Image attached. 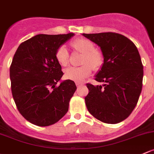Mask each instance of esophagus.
I'll return each mask as SVG.
<instances>
[{
    "label": "esophagus",
    "mask_w": 154,
    "mask_h": 154,
    "mask_svg": "<svg viewBox=\"0 0 154 154\" xmlns=\"http://www.w3.org/2000/svg\"><path fill=\"white\" fill-rule=\"evenodd\" d=\"M84 83H81V82H76V85H77V87H80V86H82V85H83Z\"/></svg>",
    "instance_id": "34e87169"
}]
</instances>
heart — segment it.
I'll use <instances>...</instances> for the list:
<instances>
[{
  "label": "heart",
  "mask_w": 154,
  "mask_h": 154,
  "mask_svg": "<svg viewBox=\"0 0 154 154\" xmlns=\"http://www.w3.org/2000/svg\"><path fill=\"white\" fill-rule=\"evenodd\" d=\"M71 46L75 51L82 54L80 61L82 66L69 67L65 70V77L75 82H81L89 76L92 70H97L103 64V55L101 51L94 48V45L86 38H77L71 43ZM57 62L62 66L69 63V53L65 46L58 48L56 52Z\"/></svg>",
  "instance_id": "b5f03b06"
}]
</instances>
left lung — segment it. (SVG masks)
<instances>
[{"label":"left lung","instance_id":"8db88e82","mask_svg":"<svg viewBox=\"0 0 154 154\" xmlns=\"http://www.w3.org/2000/svg\"><path fill=\"white\" fill-rule=\"evenodd\" d=\"M101 48L104 63L95 80L87 83V109L101 122L116 124L128 117L139 100L142 88L143 66L137 46L115 32L82 34Z\"/></svg>","mask_w":154,"mask_h":154}]
</instances>
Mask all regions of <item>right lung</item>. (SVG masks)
<instances>
[{
  "mask_svg": "<svg viewBox=\"0 0 154 154\" xmlns=\"http://www.w3.org/2000/svg\"><path fill=\"white\" fill-rule=\"evenodd\" d=\"M74 35H35L20 43L13 57L9 69L13 99L20 114L35 125L56 123L69 110L77 86L70 80L57 85L63 73L56 52Z\"/></svg>",
  "mask_w": 154,
  "mask_h": 154,
  "instance_id": "right-lung-1",
  "label": "right lung"
}]
</instances>
